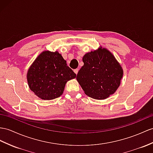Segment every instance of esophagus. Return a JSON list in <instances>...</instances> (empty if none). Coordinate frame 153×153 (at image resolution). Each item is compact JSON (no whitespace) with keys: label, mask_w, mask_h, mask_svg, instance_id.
<instances>
[{"label":"esophagus","mask_w":153,"mask_h":153,"mask_svg":"<svg viewBox=\"0 0 153 153\" xmlns=\"http://www.w3.org/2000/svg\"><path fill=\"white\" fill-rule=\"evenodd\" d=\"M74 73H75L76 74H77L78 72H79V69H74Z\"/></svg>","instance_id":"34e87169"}]
</instances>
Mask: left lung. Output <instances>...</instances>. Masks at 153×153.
I'll return each instance as SVG.
<instances>
[{"label": "left lung", "instance_id": "obj_1", "mask_svg": "<svg viewBox=\"0 0 153 153\" xmlns=\"http://www.w3.org/2000/svg\"><path fill=\"white\" fill-rule=\"evenodd\" d=\"M82 61L84 65L78 73L76 80L85 95L104 100L116 91L123 70L109 50L100 46L97 50L85 54Z\"/></svg>", "mask_w": 153, "mask_h": 153}]
</instances>
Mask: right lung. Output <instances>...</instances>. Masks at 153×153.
Masks as SVG:
<instances>
[{
    "label": "right lung",
    "mask_w": 153,
    "mask_h": 153,
    "mask_svg": "<svg viewBox=\"0 0 153 153\" xmlns=\"http://www.w3.org/2000/svg\"><path fill=\"white\" fill-rule=\"evenodd\" d=\"M75 78L76 74L58 51H43L30 66L27 74L29 88L43 100L60 97L67 82Z\"/></svg>",
    "instance_id": "right-lung-1"
}]
</instances>
